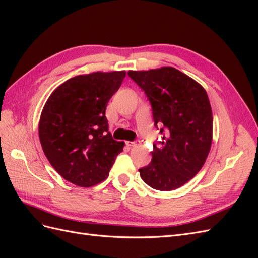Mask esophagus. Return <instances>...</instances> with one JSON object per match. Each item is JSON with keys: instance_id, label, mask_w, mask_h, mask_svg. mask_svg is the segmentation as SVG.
I'll return each mask as SVG.
<instances>
[{"instance_id": "34e87169", "label": "esophagus", "mask_w": 258, "mask_h": 258, "mask_svg": "<svg viewBox=\"0 0 258 258\" xmlns=\"http://www.w3.org/2000/svg\"><path fill=\"white\" fill-rule=\"evenodd\" d=\"M126 145L129 146V147H134V146H137L138 143L137 142H131V141H127L126 142Z\"/></svg>"}]
</instances>
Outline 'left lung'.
I'll list each match as a JSON object with an SVG mask.
<instances>
[{
  "label": "left lung",
  "mask_w": 258,
  "mask_h": 258,
  "mask_svg": "<svg viewBox=\"0 0 258 258\" xmlns=\"http://www.w3.org/2000/svg\"><path fill=\"white\" fill-rule=\"evenodd\" d=\"M153 108L155 127L163 132L152 161L139 169L143 181L157 190L178 188L204 167L211 150L213 116L207 91L172 67L129 71Z\"/></svg>",
  "instance_id": "obj_1"
}]
</instances>
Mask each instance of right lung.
<instances>
[{
  "label": "right lung",
  "mask_w": 258,
  "mask_h": 258,
  "mask_svg": "<svg viewBox=\"0 0 258 258\" xmlns=\"http://www.w3.org/2000/svg\"><path fill=\"white\" fill-rule=\"evenodd\" d=\"M126 71L77 75L54 89L38 122L43 152L57 172L80 187L95 186L108 176L124 142L108 131L105 108Z\"/></svg>",
  "instance_id": "1"
}]
</instances>
